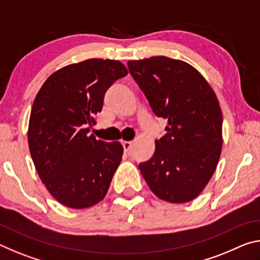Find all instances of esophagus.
<instances>
[{
  "mask_svg": "<svg viewBox=\"0 0 260 260\" xmlns=\"http://www.w3.org/2000/svg\"><path fill=\"white\" fill-rule=\"evenodd\" d=\"M122 147H124L125 152H129L132 149V142H129V141H124V142H122Z\"/></svg>",
  "mask_w": 260,
  "mask_h": 260,
  "instance_id": "1",
  "label": "esophagus"
}]
</instances>
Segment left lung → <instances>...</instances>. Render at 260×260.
I'll use <instances>...</instances> for the list:
<instances>
[{
  "label": "left lung",
  "instance_id": "1",
  "mask_svg": "<svg viewBox=\"0 0 260 260\" xmlns=\"http://www.w3.org/2000/svg\"><path fill=\"white\" fill-rule=\"evenodd\" d=\"M129 73L153 113L167 119L150 159L139 169L162 201L196 199L212 178L222 147V113L204 77L183 60L165 56L129 60Z\"/></svg>",
  "mask_w": 260,
  "mask_h": 260
}]
</instances>
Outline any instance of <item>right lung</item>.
<instances>
[{
  "label": "right lung",
  "instance_id": "right-lung-1",
  "mask_svg": "<svg viewBox=\"0 0 260 260\" xmlns=\"http://www.w3.org/2000/svg\"><path fill=\"white\" fill-rule=\"evenodd\" d=\"M119 60L93 58L71 64L43 83L30 110L28 147L48 191L71 209L90 208L102 201L122 149L89 135L112 83L127 76Z\"/></svg>",
  "mask_w": 260,
  "mask_h": 260
}]
</instances>
